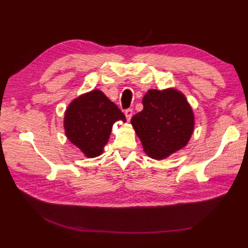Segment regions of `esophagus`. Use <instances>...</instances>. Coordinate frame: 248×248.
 I'll return each mask as SVG.
<instances>
[{
  "label": "esophagus",
  "instance_id": "34e87169",
  "mask_svg": "<svg viewBox=\"0 0 248 248\" xmlns=\"http://www.w3.org/2000/svg\"><path fill=\"white\" fill-rule=\"evenodd\" d=\"M124 115H125V117H127L128 121H130L131 117H132V115H133V109H132V108L125 109V110H124Z\"/></svg>",
  "mask_w": 248,
  "mask_h": 248
}]
</instances>
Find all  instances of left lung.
I'll use <instances>...</instances> for the list:
<instances>
[{
	"instance_id": "8db88e82",
	"label": "left lung",
	"mask_w": 248,
	"mask_h": 248,
	"mask_svg": "<svg viewBox=\"0 0 248 248\" xmlns=\"http://www.w3.org/2000/svg\"><path fill=\"white\" fill-rule=\"evenodd\" d=\"M144 108L131 119L146 155L163 160L184 148L194 132L195 117L186 96L175 88L150 89Z\"/></svg>"
}]
</instances>
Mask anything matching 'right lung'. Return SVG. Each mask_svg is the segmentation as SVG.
Segmentation results:
<instances>
[{"label": "right lung", "mask_w": 248, "mask_h": 248, "mask_svg": "<svg viewBox=\"0 0 248 248\" xmlns=\"http://www.w3.org/2000/svg\"><path fill=\"white\" fill-rule=\"evenodd\" d=\"M127 121L124 113L99 91L83 93L68 105L64 117L67 139L87 157L102 155L113 124Z\"/></svg>", "instance_id": "add662e5"}]
</instances>
